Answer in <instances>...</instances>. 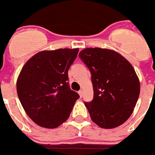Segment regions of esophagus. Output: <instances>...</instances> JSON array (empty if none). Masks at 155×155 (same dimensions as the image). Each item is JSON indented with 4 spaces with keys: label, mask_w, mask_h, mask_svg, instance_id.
Here are the masks:
<instances>
[{
    "label": "esophagus",
    "mask_w": 155,
    "mask_h": 155,
    "mask_svg": "<svg viewBox=\"0 0 155 155\" xmlns=\"http://www.w3.org/2000/svg\"><path fill=\"white\" fill-rule=\"evenodd\" d=\"M78 94H79V95H80L81 98V97H83V94H84V91H82V90H80V91H78Z\"/></svg>",
    "instance_id": "esophagus-1"
}]
</instances>
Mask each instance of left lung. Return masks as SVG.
Masks as SVG:
<instances>
[{
	"label": "left lung",
	"instance_id": "left-lung-1",
	"mask_svg": "<svg viewBox=\"0 0 155 155\" xmlns=\"http://www.w3.org/2000/svg\"><path fill=\"white\" fill-rule=\"evenodd\" d=\"M91 73L94 98L85 102L91 119L98 127L113 129L131 116L140 84L132 64L109 49L85 48L79 53Z\"/></svg>",
	"mask_w": 155,
	"mask_h": 155
}]
</instances>
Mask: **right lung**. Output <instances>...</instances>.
Returning <instances> with one entry per match:
<instances>
[{"label":"right lung","instance_id":"1","mask_svg":"<svg viewBox=\"0 0 155 155\" xmlns=\"http://www.w3.org/2000/svg\"><path fill=\"white\" fill-rule=\"evenodd\" d=\"M79 49L37 53L21 68L16 82L23 109L39 127L54 129L69 118L79 94L70 88L68 70Z\"/></svg>","mask_w":155,"mask_h":155}]
</instances>
